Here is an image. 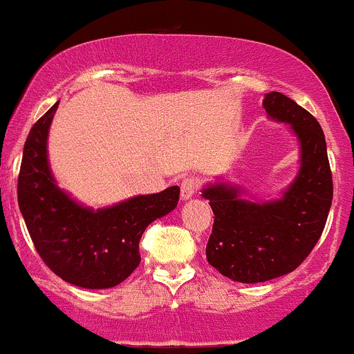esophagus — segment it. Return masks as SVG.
<instances>
[{
    "instance_id": "34e87169",
    "label": "esophagus",
    "mask_w": 354,
    "mask_h": 354,
    "mask_svg": "<svg viewBox=\"0 0 354 354\" xmlns=\"http://www.w3.org/2000/svg\"><path fill=\"white\" fill-rule=\"evenodd\" d=\"M201 189V180H198L197 177L190 176V177H185L184 180L180 182V190H182V198L187 201V198L194 197L195 194H197V190Z\"/></svg>"
}]
</instances>
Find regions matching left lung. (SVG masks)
<instances>
[{"label":"left lung","instance_id":"obj_1","mask_svg":"<svg viewBox=\"0 0 354 354\" xmlns=\"http://www.w3.org/2000/svg\"><path fill=\"white\" fill-rule=\"evenodd\" d=\"M270 118L292 124L301 145V167L283 198L255 203L225 184L203 190L214 212L207 260L223 277L259 283L293 272L310 255L325 228L333 201V177L318 120L293 99L268 93Z\"/></svg>","mask_w":354,"mask_h":354}]
</instances>
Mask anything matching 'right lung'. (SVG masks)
Segmentation results:
<instances>
[{
    "label": "right lung",
    "instance_id": "1",
    "mask_svg": "<svg viewBox=\"0 0 354 354\" xmlns=\"http://www.w3.org/2000/svg\"><path fill=\"white\" fill-rule=\"evenodd\" d=\"M57 104L36 120L24 142L19 210L36 252L53 273L82 288H111L140 263V236L153 220L176 209L180 189L174 185L97 212L71 201L54 184L46 153Z\"/></svg>",
    "mask_w": 354,
    "mask_h": 354
}]
</instances>
